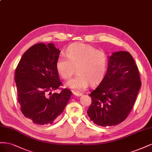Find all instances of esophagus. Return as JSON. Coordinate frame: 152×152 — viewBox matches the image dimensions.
<instances>
[{"mask_svg":"<svg viewBox=\"0 0 152 152\" xmlns=\"http://www.w3.org/2000/svg\"><path fill=\"white\" fill-rule=\"evenodd\" d=\"M73 94H74L75 96H81L82 95V93L81 92H77V91H73Z\"/></svg>","mask_w":152,"mask_h":152,"instance_id":"34e87169","label":"esophagus"}]
</instances>
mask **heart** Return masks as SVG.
I'll return each mask as SVG.
<instances>
[{
	"label": "heart",
	"instance_id": "b5f03b06",
	"mask_svg": "<svg viewBox=\"0 0 152 152\" xmlns=\"http://www.w3.org/2000/svg\"><path fill=\"white\" fill-rule=\"evenodd\" d=\"M107 57L102 50L83 43H74L67 47L66 57L61 56L56 61V69L63 80H67L75 72L77 75L67 83L76 91L86 88L88 84L95 85L104 75Z\"/></svg>",
	"mask_w": 152,
	"mask_h": 152
}]
</instances>
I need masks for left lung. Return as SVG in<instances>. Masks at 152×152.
<instances>
[{
  "mask_svg": "<svg viewBox=\"0 0 152 152\" xmlns=\"http://www.w3.org/2000/svg\"><path fill=\"white\" fill-rule=\"evenodd\" d=\"M108 68L100 85L89 96L87 114L102 127L119 124L128 116L141 85L138 67L130 53L119 51L109 58Z\"/></svg>",
  "mask_w": 152,
  "mask_h": 152,
  "instance_id": "8db88e82",
  "label": "left lung"
}]
</instances>
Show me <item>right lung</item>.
I'll return each mask as SVG.
<instances>
[{
    "mask_svg": "<svg viewBox=\"0 0 152 152\" xmlns=\"http://www.w3.org/2000/svg\"><path fill=\"white\" fill-rule=\"evenodd\" d=\"M60 50L53 43H37L24 52L15 71L21 111L33 123L52 124L64 111L72 93L62 85L56 69ZM61 91L52 94V91Z\"/></svg>",
    "mask_w": 152,
    "mask_h": 152,
    "instance_id": "1",
    "label": "right lung"
}]
</instances>
